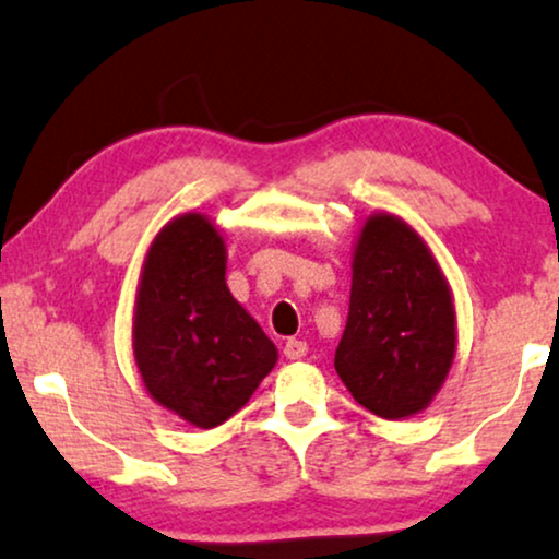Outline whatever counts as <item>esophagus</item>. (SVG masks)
Returning <instances> with one entry per match:
<instances>
[{"instance_id":"1","label":"esophagus","mask_w":559,"mask_h":559,"mask_svg":"<svg viewBox=\"0 0 559 559\" xmlns=\"http://www.w3.org/2000/svg\"><path fill=\"white\" fill-rule=\"evenodd\" d=\"M308 355V344L302 340H287L285 342V357L287 360H300Z\"/></svg>"}]
</instances>
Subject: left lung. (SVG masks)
Returning <instances> with one entry per match:
<instances>
[{"label": "left lung", "mask_w": 559, "mask_h": 559, "mask_svg": "<svg viewBox=\"0 0 559 559\" xmlns=\"http://www.w3.org/2000/svg\"><path fill=\"white\" fill-rule=\"evenodd\" d=\"M456 355V311L436 257L391 212L365 219L334 368L357 404L404 419L436 399Z\"/></svg>", "instance_id": "left-lung-1"}]
</instances>
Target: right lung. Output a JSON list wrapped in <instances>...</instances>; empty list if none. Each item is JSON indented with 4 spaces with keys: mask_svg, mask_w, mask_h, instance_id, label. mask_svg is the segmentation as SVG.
<instances>
[{
    "mask_svg": "<svg viewBox=\"0 0 559 559\" xmlns=\"http://www.w3.org/2000/svg\"><path fill=\"white\" fill-rule=\"evenodd\" d=\"M212 219L186 212L153 238L134 300L132 347L144 389L202 430L223 425L277 362V347L225 282Z\"/></svg>",
    "mask_w": 559,
    "mask_h": 559,
    "instance_id": "add662e5",
    "label": "right lung"
}]
</instances>
